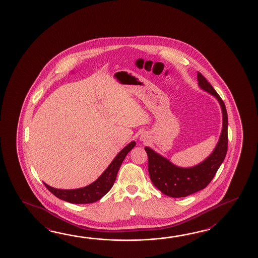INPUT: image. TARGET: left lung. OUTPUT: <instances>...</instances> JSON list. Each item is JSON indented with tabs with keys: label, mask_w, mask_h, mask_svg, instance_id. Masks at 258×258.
<instances>
[{
	"label": "left lung",
	"mask_w": 258,
	"mask_h": 258,
	"mask_svg": "<svg viewBox=\"0 0 258 258\" xmlns=\"http://www.w3.org/2000/svg\"><path fill=\"white\" fill-rule=\"evenodd\" d=\"M199 87L219 100L222 110V131L214 151L203 162L191 167L180 168L151 148H145L148 157V172L151 181L160 192L170 198H185L209 185L228 150V114L224 102L201 73H198Z\"/></svg>",
	"instance_id": "left-lung-1"
}]
</instances>
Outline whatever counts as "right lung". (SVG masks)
<instances>
[{"instance_id": "1", "label": "right lung", "mask_w": 258, "mask_h": 258, "mask_svg": "<svg viewBox=\"0 0 258 258\" xmlns=\"http://www.w3.org/2000/svg\"><path fill=\"white\" fill-rule=\"evenodd\" d=\"M135 146L136 142L133 141L123 149H121V152L116 156L115 159L111 161L104 172L88 186L74 190H60L49 186L46 183L44 184L49 192L53 194L56 198H60V200H64L72 204L94 203L103 198L110 191L115 181L116 176L123 159Z\"/></svg>"}]
</instances>
